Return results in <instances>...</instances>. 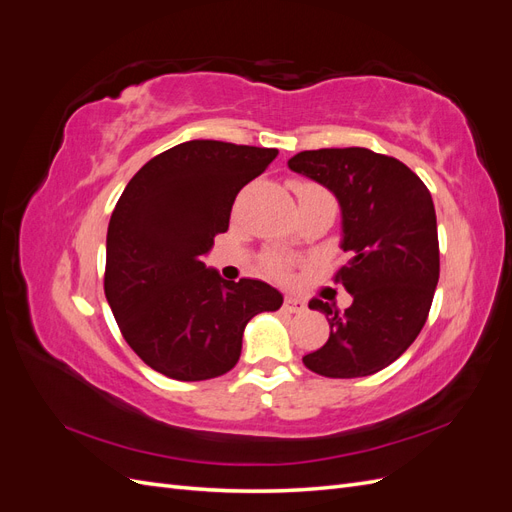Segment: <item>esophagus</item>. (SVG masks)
Here are the masks:
<instances>
[{
  "label": "esophagus",
  "mask_w": 512,
  "mask_h": 512,
  "mask_svg": "<svg viewBox=\"0 0 512 512\" xmlns=\"http://www.w3.org/2000/svg\"><path fill=\"white\" fill-rule=\"evenodd\" d=\"M282 309L286 314H301L305 309V303L301 299H294V297H286L282 303Z\"/></svg>",
  "instance_id": "34e87169"
}]
</instances>
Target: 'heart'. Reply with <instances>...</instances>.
<instances>
[{"mask_svg":"<svg viewBox=\"0 0 512 512\" xmlns=\"http://www.w3.org/2000/svg\"><path fill=\"white\" fill-rule=\"evenodd\" d=\"M292 188H294V194H297V198H307V196H314V194H327V190H322L318 183H312V181H294ZM265 267L273 275H286L288 273V262L277 254H271V256L265 258Z\"/></svg>","mask_w":512,"mask_h":512,"instance_id":"heart-1","label":"heart"}]
</instances>
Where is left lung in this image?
<instances>
[{
	"instance_id": "1",
	"label": "left lung",
	"mask_w": 512,
	"mask_h": 512,
	"mask_svg": "<svg viewBox=\"0 0 512 512\" xmlns=\"http://www.w3.org/2000/svg\"><path fill=\"white\" fill-rule=\"evenodd\" d=\"M288 166L339 200L348 262L335 282L352 294L344 312L309 301L327 316L331 335L303 363L327 378L376 374L410 348L429 316L440 277L431 194L404 162L365 147L301 151Z\"/></svg>"
}]
</instances>
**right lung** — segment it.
Returning a JSON list of instances; mask_svg holds the SVG:
<instances>
[{"instance_id":"right-lung-1","label":"right lung","mask_w":512,"mask_h":512,"mask_svg":"<svg viewBox=\"0 0 512 512\" xmlns=\"http://www.w3.org/2000/svg\"><path fill=\"white\" fill-rule=\"evenodd\" d=\"M275 158L277 149L188 141L151 158L117 200L104 294L151 369L183 382L218 378L237 365L245 324L282 307L273 286L226 282L203 262L243 185Z\"/></svg>"}]
</instances>
